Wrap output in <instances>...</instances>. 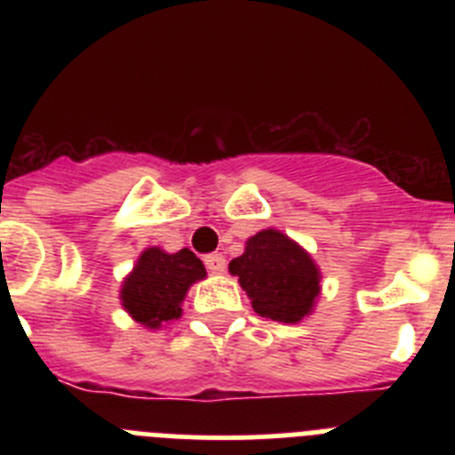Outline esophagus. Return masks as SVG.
<instances>
[{
	"label": "esophagus",
	"mask_w": 455,
	"mask_h": 455,
	"mask_svg": "<svg viewBox=\"0 0 455 455\" xmlns=\"http://www.w3.org/2000/svg\"><path fill=\"white\" fill-rule=\"evenodd\" d=\"M204 267H207L209 273H223L225 271V257L220 252H212V255L204 257Z\"/></svg>",
	"instance_id": "esophagus-1"
}]
</instances>
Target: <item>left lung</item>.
I'll list each match as a JSON object with an SVG mask.
<instances>
[{"instance_id":"8db88e82","label":"left lung","mask_w":455,"mask_h":455,"mask_svg":"<svg viewBox=\"0 0 455 455\" xmlns=\"http://www.w3.org/2000/svg\"><path fill=\"white\" fill-rule=\"evenodd\" d=\"M230 273L239 277L257 315L280 323H299L312 315L321 293V273L309 252L271 228L246 241Z\"/></svg>"}]
</instances>
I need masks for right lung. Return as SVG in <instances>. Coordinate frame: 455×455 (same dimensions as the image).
<instances>
[{
    "label": "right lung",
    "mask_w": 455,
    "mask_h": 455,
    "mask_svg": "<svg viewBox=\"0 0 455 455\" xmlns=\"http://www.w3.org/2000/svg\"><path fill=\"white\" fill-rule=\"evenodd\" d=\"M204 275V264L188 248L180 252H166L156 246L146 248L134 271L124 277L120 300L132 319L155 331L182 316L180 305L188 287Z\"/></svg>",
    "instance_id": "obj_1"
}]
</instances>
